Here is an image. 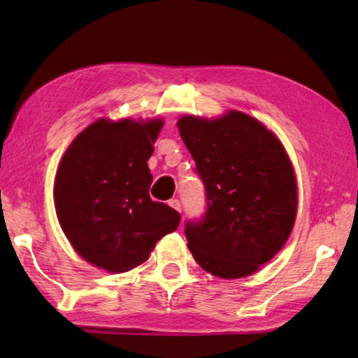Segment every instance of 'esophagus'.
Here are the masks:
<instances>
[{
  "label": "esophagus",
  "mask_w": 358,
  "mask_h": 358,
  "mask_svg": "<svg viewBox=\"0 0 358 358\" xmlns=\"http://www.w3.org/2000/svg\"><path fill=\"white\" fill-rule=\"evenodd\" d=\"M169 205H171V207H172L173 210L181 211V203H180L178 199H172V201H169Z\"/></svg>",
  "instance_id": "34e87169"
}]
</instances>
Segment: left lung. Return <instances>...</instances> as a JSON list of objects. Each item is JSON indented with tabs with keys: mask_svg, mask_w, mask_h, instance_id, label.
I'll list each match as a JSON object with an SVG mask.
<instances>
[{
	"mask_svg": "<svg viewBox=\"0 0 358 358\" xmlns=\"http://www.w3.org/2000/svg\"><path fill=\"white\" fill-rule=\"evenodd\" d=\"M177 124L207 196L202 220L186 222L187 248L211 275H252L281 250L295 222L296 180L286 150L237 110L215 120L185 115Z\"/></svg>",
	"mask_w": 358,
	"mask_h": 358,
	"instance_id": "8db88e82",
	"label": "left lung"
}]
</instances>
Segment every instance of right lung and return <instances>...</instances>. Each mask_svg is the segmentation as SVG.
Returning a JSON list of instances; mask_svg holds the SVG:
<instances>
[{"mask_svg": "<svg viewBox=\"0 0 358 358\" xmlns=\"http://www.w3.org/2000/svg\"><path fill=\"white\" fill-rule=\"evenodd\" d=\"M162 124L101 118L72 141L59 162L53 189L59 226L78 256L98 268H136L178 227V211L150 197L147 161Z\"/></svg>", "mask_w": 358, "mask_h": 358, "instance_id": "1", "label": "right lung"}]
</instances>
